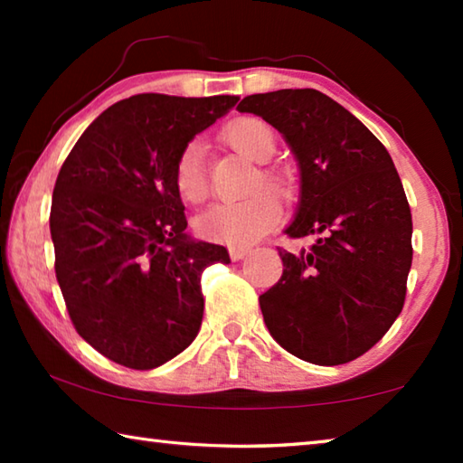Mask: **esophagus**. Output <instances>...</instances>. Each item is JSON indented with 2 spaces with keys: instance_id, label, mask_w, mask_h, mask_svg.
Here are the masks:
<instances>
[{
  "instance_id": "1",
  "label": "esophagus",
  "mask_w": 463,
  "mask_h": 463,
  "mask_svg": "<svg viewBox=\"0 0 463 463\" xmlns=\"http://www.w3.org/2000/svg\"><path fill=\"white\" fill-rule=\"evenodd\" d=\"M250 253L249 247H231V260L232 261H241L242 257H247Z\"/></svg>"
}]
</instances>
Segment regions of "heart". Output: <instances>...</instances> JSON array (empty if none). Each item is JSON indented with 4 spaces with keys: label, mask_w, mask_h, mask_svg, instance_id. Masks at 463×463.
I'll list each match as a JSON object with an SVG mask.
<instances>
[{
    "label": "heart",
    "mask_w": 463,
    "mask_h": 463,
    "mask_svg": "<svg viewBox=\"0 0 463 463\" xmlns=\"http://www.w3.org/2000/svg\"><path fill=\"white\" fill-rule=\"evenodd\" d=\"M222 138L241 156L265 163L276 151V132L268 122L255 116H241L229 122L222 130ZM253 187L265 185L279 198L288 200L294 194V182L286 171L276 167H261L257 171ZM174 185L179 198L187 203H200L208 195L206 167H203V151L198 140L187 143L179 151L174 165ZM281 208L276 196L269 192H255L241 202L216 203L206 213L195 218V231L202 239L229 242V245H249L261 239L279 222Z\"/></svg>",
    "instance_id": "obj_1"
}]
</instances>
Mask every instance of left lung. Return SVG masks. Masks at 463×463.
<instances>
[{"instance_id":"left-lung-1","label":"left lung","mask_w":463,"mask_h":463,"mask_svg":"<svg viewBox=\"0 0 463 463\" xmlns=\"http://www.w3.org/2000/svg\"><path fill=\"white\" fill-rule=\"evenodd\" d=\"M237 109L284 135L300 167V202L286 234L318 237L298 255L279 249L284 273L260 296L265 325L304 362H354L401 315L412 263L411 206L392 156L317 90L255 93Z\"/></svg>"}]
</instances>
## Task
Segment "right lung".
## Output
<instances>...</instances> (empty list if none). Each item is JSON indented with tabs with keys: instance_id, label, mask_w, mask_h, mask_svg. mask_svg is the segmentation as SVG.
<instances>
[{
	"instance_id": "add662e5",
	"label": "right lung",
	"mask_w": 463,
	"mask_h": 463,
	"mask_svg": "<svg viewBox=\"0 0 463 463\" xmlns=\"http://www.w3.org/2000/svg\"><path fill=\"white\" fill-rule=\"evenodd\" d=\"M237 96L138 93L93 120L52 192L54 271L75 331L101 355L153 370L190 345L203 317L202 271L229 250L185 234L174 185L182 148Z\"/></svg>"
}]
</instances>
